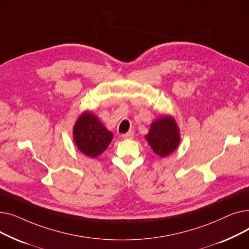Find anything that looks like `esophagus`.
<instances>
[{
    "instance_id": "esophagus-1",
    "label": "esophagus",
    "mask_w": 249,
    "mask_h": 249,
    "mask_svg": "<svg viewBox=\"0 0 249 249\" xmlns=\"http://www.w3.org/2000/svg\"><path fill=\"white\" fill-rule=\"evenodd\" d=\"M133 137H134V132L133 131H129V132L122 135L123 139H132Z\"/></svg>"
}]
</instances>
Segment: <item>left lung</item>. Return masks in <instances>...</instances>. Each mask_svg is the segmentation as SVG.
<instances>
[{
	"label": "left lung",
	"instance_id": "obj_1",
	"mask_svg": "<svg viewBox=\"0 0 249 249\" xmlns=\"http://www.w3.org/2000/svg\"><path fill=\"white\" fill-rule=\"evenodd\" d=\"M145 139L155 154L160 158L172 154L179 145L180 133L175 118L164 115L150 124Z\"/></svg>",
	"mask_w": 249,
	"mask_h": 249
}]
</instances>
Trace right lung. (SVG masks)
<instances>
[{
	"mask_svg": "<svg viewBox=\"0 0 249 249\" xmlns=\"http://www.w3.org/2000/svg\"><path fill=\"white\" fill-rule=\"evenodd\" d=\"M72 134L77 149L91 159L98 158L106 150L114 137L99 118L89 111H84L77 118Z\"/></svg>",
	"mask_w": 249,
	"mask_h": 249,
	"instance_id": "1",
	"label": "right lung"
}]
</instances>
